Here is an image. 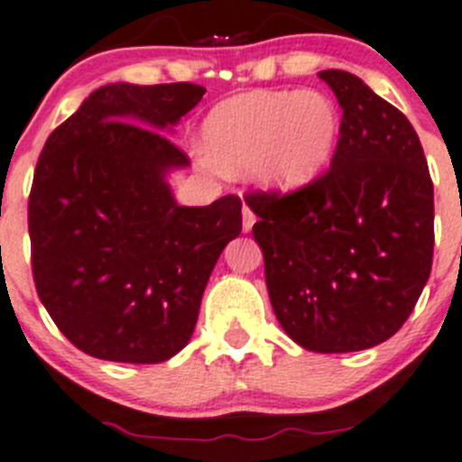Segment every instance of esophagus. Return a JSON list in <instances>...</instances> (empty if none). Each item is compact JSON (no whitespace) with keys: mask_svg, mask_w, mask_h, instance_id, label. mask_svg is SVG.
Masks as SVG:
<instances>
[{"mask_svg":"<svg viewBox=\"0 0 462 462\" xmlns=\"http://www.w3.org/2000/svg\"><path fill=\"white\" fill-rule=\"evenodd\" d=\"M241 214H244V232H251L253 230V226H255V214H253V209L248 205H244V211H241Z\"/></svg>","mask_w":462,"mask_h":462,"instance_id":"esophagus-1","label":"esophagus"}]
</instances>
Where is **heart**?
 Instances as JSON below:
<instances>
[{
    "mask_svg": "<svg viewBox=\"0 0 462 462\" xmlns=\"http://www.w3.org/2000/svg\"><path fill=\"white\" fill-rule=\"evenodd\" d=\"M342 116L319 90H251L218 102L202 123L207 166L253 172L262 187L294 193L330 166Z\"/></svg>",
    "mask_w": 462,
    "mask_h": 462,
    "instance_id": "obj_1",
    "label": "heart"
}]
</instances>
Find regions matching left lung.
<instances>
[{"mask_svg": "<svg viewBox=\"0 0 462 462\" xmlns=\"http://www.w3.org/2000/svg\"><path fill=\"white\" fill-rule=\"evenodd\" d=\"M342 106L330 171L308 189L248 193L266 290L284 333L317 353L390 339L433 264V182L420 136L360 77L319 72Z\"/></svg>", "mask_w": 462, "mask_h": 462, "instance_id": "obj_1", "label": "left lung"}]
</instances>
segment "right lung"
Instances as JSON below:
<instances>
[{
    "label": "right lung",
    "mask_w": 462,
    "mask_h": 462,
    "mask_svg": "<svg viewBox=\"0 0 462 462\" xmlns=\"http://www.w3.org/2000/svg\"><path fill=\"white\" fill-rule=\"evenodd\" d=\"M180 84H106L50 134L29 196L41 303L79 351L157 365L196 328L207 280L241 232V200L178 205L189 157L163 132L202 100Z\"/></svg>",
    "instance_id": "obj_1"
}]
</instances>
